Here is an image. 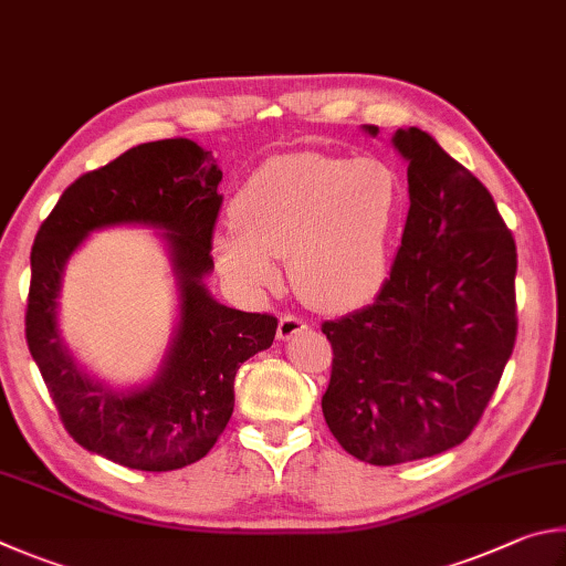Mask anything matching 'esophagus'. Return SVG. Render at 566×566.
Masks as SVG:
<instances>
[{"instance_id": "esophagus-1", "label": "esophagus", "mask_w": 566, "mask_h": 566, "mask_svg": "<svg viewBox=\"0 0 566 566\" xmlns=\"http://www.w3.org/2000/svg\"><path fill=\"white\" fill-rule=\"evenodd\" d=\"M303 331H305V321L295 318V315H283L281 323H277V340L285 343Z\"/></svg>"}]
</instances>
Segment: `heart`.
I'll use <instances>...</instances> for the list:
<instances>
[{"label": "heart", "instance_id": "obj_1", "mask_svg": "<svg viewBox=\"0 0 566 566\" xmlns=\"http://www.w3.org/2000/svg\"><path fill=\"white\" fill-rule=\"evenodd\" d=\"M402 208V184L382 158L295 151L265 161L231 206L233 231L216 235L221 271L245 291L277 283L273 258L318 308H348L380 289Z\"/></svg>", "mask_w": 566, "mask_h": 566}]
</instances>
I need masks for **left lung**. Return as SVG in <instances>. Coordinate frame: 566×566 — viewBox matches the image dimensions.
Here are the masks:
<instances>
[{"instance_id":"left-lung-1","label":"left lung","mask_w":566,"mask_h":566,"mask_svg":"<svg viewBox=\"0 0 566 566\" xmlns=\"http://www.w3.org/2000/svg\"><path fill=\"white\" fill-rule=\"evenodd\" d=\"M390 144L410 196L390 277L368 308L323 323L325 422L345 452L378 468L468 440L517 338V248L490 191L418 126Z\"/></svg>"}]
</instances>
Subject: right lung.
Masks as SVG:
<instances>
[{"label":"right lung","mask_w":566,"mask_h":566,"mask_svg":"<svg viewBox=\"0 0 566 566\" xmlns=\"http://www.w3.org/2000/svg\"><path fill=\"white\" fill-rule=\"evenodd\" d=\"M211 151L191 138L128 148L66 188L32 248L27 345L66 432L84 450L128 470L168 472L201 460L233 415L241 365L268 350L273 315L218 303L206 277L223 198ZM154 227L177 291L172 340L154 376L134 386L102 381L78 361L57 325L65 263L106 227Z\"/></svg>","instance_id":"obj_1"}]
</instances>
